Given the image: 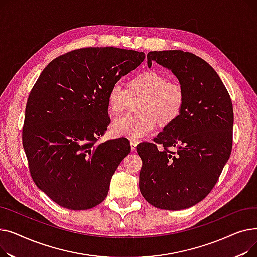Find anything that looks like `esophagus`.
Returning a JSON list of instances; mask_svg holds the SVG:
<instances>
[{"instance_id": "esophagus-1", "label": "esophagus", "mask_w": 257, "mask_h": 257, "mask_svg": "<svg viewBox=\"0 0 257 257\" xmlns=\"http://www.w3.org/2000/svg\"><path fill=\"white\" fill-rule=\"evenodd\" d=\"M137 146H138V143H137V142H134V141H131V142H130V149H131L132 152H134V151L137 150Z\"/></svg>"}]
</instances>
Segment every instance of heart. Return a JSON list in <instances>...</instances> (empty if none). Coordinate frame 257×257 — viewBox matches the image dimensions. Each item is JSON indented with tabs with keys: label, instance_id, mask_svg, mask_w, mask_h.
Listing matches in <instances>:
<instances>
[{
	"label": "heart",
	"instance_id": "b5f03b06",
	"mask_svg": "<svg viewBox=\"0 0 257 257\" xmlns=\"http://www.w3.org/2000/svg\"><path fill=\"white\" fill-rule=\"evenodd\" d=\"M132 96H144L141 101L140 114H123L113 119L111 130L116 137L140 141L151 133L156 120L160 126H168L176 119L184 106L185 91L177 81H168L157 71H146L129 81V89L120 82H115L108 91L109 110L119 113L125 109Z\"/></svg>",
	"mask_w": 257,
	"mask_h": 257
}]
</instances>
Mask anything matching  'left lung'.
I'll list each match as a JSON object with an SVG mask.
<instances>
[{"mask_svg": "<svg viewBox=\"0 0 257 257\" xmlns=\"http://www.w3.org/2000/svg\"><path fill=\"white\" fill-rule=\"evenodd\" d=\"M153 62L176 76L185 102L180 115L154 139L163 150L152 143L137 147L143 160L140 190L157 208L185 209L210 193L230 157L232 102L217 72L195 54L152 51L147 55L148 66Z\"/></svg>", "mask_w": 257, "mask_h": 257, "instance_id": "obj_1", "label": "left lung"}]
</instances>
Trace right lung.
I'll use <instances>...</instances> for the list:
<instances>
[{
  "instance_id": "add662e5",
  "label": "right lung",
  "mask_w": 257,
  "mask_h": 257,
  "mask_svg": "<svg viewBox=\"0 0 257 257\" xmlns=\"http://www.w3.org/2000/svg\"><path fill=\"white\" fill-rule=\"evenodd\" d=\"M144 59L132 50L79 49L52 60L37 79L26 106L23 146L33 181L58 205L85 210L107 197L130 152L125 138L97 144L110 123L108 91Z\"/></svg>"
}]
</instances>
